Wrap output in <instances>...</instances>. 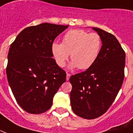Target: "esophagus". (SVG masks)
I'll return each instance as SVG.
<instances>
[{
    "instance_id": "1",
    "label": "esophagus",
    "mask_w": 133,
    "mask_h": 133,
    "mask_svg": "<svg viewBox=\"0 0 133 133\" xmlns=\"http://www.w3.org/2000/svg\"><path fill=\"white\" fill-rule=\"evenodd\" d=\"M70 77V75L69 73H67V75H66V80H67V81H68V80H69Z\"/></svg>"
}]
</instances>
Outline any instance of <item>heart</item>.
Instances as JSON below:
<instances>
[{"label": "heart", "mask_w": 133, "mask_h": 133, "mask_svg": "<svg viewBox=\"0 0 133 133\" xmlns=\"http://www.w3.org/2000/svg\"><path fill=\"white\" fill-rule=\"evenodd\" d=\"M103 42L97 33H89L80 29L68 31L63 37L62 44L54 42L51 53L56 64L61 68L65 65L70 54L72 60L70 68L87 70L97 61L102 49Z\"/></svg>", "instance_id": "b5f03b06"}]
</instances>
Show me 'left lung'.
Returning <instances> with one entry per match:
<instances>
[{"label":"left lung","instance_id":"obj_1","mask_svg":"<svg viewBox=\"0 0 133 133\" xmlns=\"http://www.w3.org/2000/svg\"><path fill=\"white\" fill-rule=\"evenodd\" d=\"M102 39L97 61L84 72L70 78V104L77 116L94 119L107 112L121 88L124 79L125 54L113 34L92 27Z\"/></svg>","mask_w":133,"mask_h":133}]
</instances>
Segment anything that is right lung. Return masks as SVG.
<instances>
[{
  "label": "right lung",
  "mask_w": 133,
  "mask_h": 133,
  "mask_svg": "<svg viewBox=\"0 0 133 133\" xmlns=\"http://www.w3.org/2000/svg\"><path fill=\"white\" fill-rule=\"evenodd\" d=\"M68 27L51 23L29 26L10 45L8 81L17 102L27 113L49 110L54 95L66 80L65 72L52 58L51 44Z\"/></svg>",
  "instance_id": "obj_1"
}]
</instances>
